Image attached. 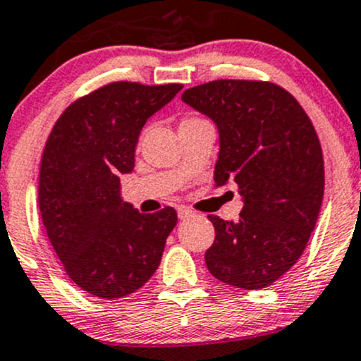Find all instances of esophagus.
Returning a JSON list of instances; mask_svg holds the SVG:
<instances>
[{
    "instance_id": "obj_1",
    "label": "esophagus",
    "mask_w": 361,
    "mask_h": 361,
    "mask_svg": "<svg viewBox=\"0 0 361 361\" xmlns=\"http://www.w3.org/2000/svg\"><path fill=\"white\" fill-rule=\"evenodd\" d=\"M177 214H179V220H188V218L194 216V212H191L189 208H185V206H180V208L177 209Z\"/></svg>"
}]
</instances>
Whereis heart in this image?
Returning a JSON list of instances; mask_svg holds the SVG:
<instances>
[{
	"instance_id": "obj_1",
	"label": "heart",
	"mask_w": 361,
	"mask_h": 361,
	"mask_svg": "<svg viewBox=\"0 0 361 361\" xmlns=\"http://www.w3.org/2000/svg\"><path fill=\"white\" fill-rule=\"evenodd\" d=\"M196 121H201L200 117H185V119H182L180 124H188V123H196Z\"/></svg>"
}]
</instances>
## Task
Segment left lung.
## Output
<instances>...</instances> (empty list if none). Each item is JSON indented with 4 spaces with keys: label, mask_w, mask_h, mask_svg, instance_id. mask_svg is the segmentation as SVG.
I'll return each instance as SVG.
<instances>
[{
    "label": "left lung",
    "mask_w": 361,
    "mask_h": 361,
    "mask_svg": "<svg viewBox=\"0 0 361 361\" xmlns=\"http://www.w3.org/2000/svg\"><path fill=\"white\" fill-rule=\"evenodd\" d=\"M182 100L220 131L216 185L232 180L244 196L235 224L208 214V271L237 288H266L300 259L321 212L324 159L314 124L271 82L214 80L188 88Z\"/></svg>",
    "instance_id": "obj_1"
}]
</instances>
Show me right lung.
I'll return each instance as SVG.
<instances>
[{
  "label": "right lung",
  "instance_id": "add662e5",
  "mask_svg": "<svg viewBox=\"0 0 361 361\" xmlns=\"http://www.w3.org/2000/svg\"><path fill=\"white\" fill-rule=\"evenodd\" d=\"M180 83L112 82L68 105L52 126L39 172V209L52 249L73 283L114 300L140 290L161 261L176 209L140 213L121 200V173L149 116Z\"/></svg>",
  "mask_w": 361,
  "mask_h": 361
}]
</instances>
